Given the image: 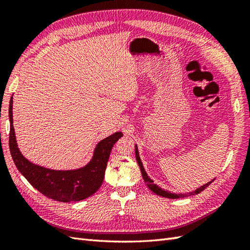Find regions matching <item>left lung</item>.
Returning <instances> with one entry per match:
<instances>
[{
  "mask_svg": "<svg viewBox=\"0 0 250 250\" xmlns=\"http://www.w3.org/2000/svg\"><path fill=\"white\" fill-rule=\"evenodd\" d=\"M135 157H136L137 163H139V167H140V168H141L142 176H143V178H144L145 183H146V185H147V187L149 188V190H151L153 193H156L157 195L163 196V198H167V199H180V198H185V196H188V195L198 194V193L201 192V191H203L206 187H208V186H209L211 183H213L214 179H215V178L211 179L210 182L204 184L203 186H201L200 188L195 189V190H193V191H191V192H187V193H172V192H169V191H167V190H164V189H162L161 187H159L158 185L153 184V180H152L149 176H148L146 171H145V168H144V166H143V163H142V160H141V158H140V153H139V148H137V145H136V144H135Z\"/></svg>",
  "mask_w": 250,
  "mask_h": 250,
  "instance_id": "1",
  "label": "left lung"
}]
</instances>
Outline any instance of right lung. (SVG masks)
Instances as JSON below:
<instances>
[{
    "label": "right lung",
    "mask_w": 250,
    "mask_h": 250,
    "mask_svg": "<svg viewBox=\"0 0 250 250\" xmlns=\"http://www.w3.org/2000/svg\"><path fill=\"white\" fill-rule=\"evenodd\" d=\"M8 116L10 155L18 171L36 190L47 198L64 203L82 201L97 192L103 183L111 148L124 135L122 132H115L100 141L86 166L73 169H51L29 161L18 148L13 125V97L9 101Z\"/></svg>",
    "instance_id": "right-lung-1"
}]
</instances>
